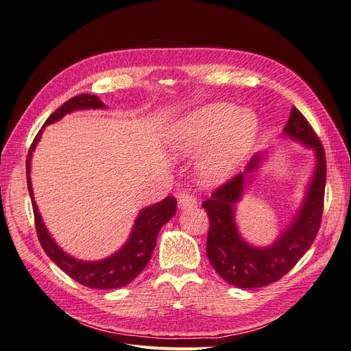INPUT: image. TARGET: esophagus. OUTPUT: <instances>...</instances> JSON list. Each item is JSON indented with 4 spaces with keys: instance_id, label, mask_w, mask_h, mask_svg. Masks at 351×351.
I'll return each mask as SVG.
<instances>
[{
    "instance_id": "1",
    "label": "esophagus",
    "mask_w": 351,
    "mask_h": 351,
    "mask_svg": "<svg viewBox=\"0 0 351 351\" xmlns=\"http://www.w3.org/2000/svg\"><path fill=\"white\" fill-rule=\"evenodd\" d=\"M197 204V199L189 192H182L178 193V206L182 209H190L195 208Z\"/></svg>"
}]
</instances>
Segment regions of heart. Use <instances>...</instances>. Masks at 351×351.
Returning a JSON list of instances; mask_svg holds the SVG:
<instances>
[{
    "label": "heart",
    "instance_id": "obj_1",
    "mask_svg": "<svg viewBox=\"0 0 351 351\" xmlns=\"http://www.w3.org/2000/svg\"><path fill=\"white\" fill-rule=\"evenodd\" d=\"M258 130V121L249 110L231 104H209L187 114L169 137L177 155H190L208 147L200 162V177L205 183L228 178L247 155Z\"/></svg>",
    "mask_w": 351,
    "mask_h": 351
}]
</instances>
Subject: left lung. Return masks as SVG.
Masks as SVG:
<instances>
[{"instance_id":"8db88e82","label":"left lung","mask_w":351,"mask_h":351,"mask_svg":"<svg viewBox=\"0 0 351 351\" xmlns=\"http://www.w3.org/2000/svg\"><path fill=\"white\" fill-rule=\"evenodd\" d=\"M284 132L293 139L313 147L316 169L299 215L271 247L249 246L240 237L234 222V205L249 182L247 174L258 168L261 161L258 155L252 158L246 171L218 186L202 204L209 219L206 239L209 262L222 280L240 289H256L282 278L309 250L321 227L326 182L324 146L306 117L295 107L291 108Z\"/></svg>"}]
</instances>
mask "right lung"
Segmentation results:
<instances>
[{
	"label": "right lung",
	"instance_id": "add662e5",
	"mask_svg": "<svg viewBox=\"0 0 351 351\" xmlns=\"http://www.w3.org/2000/svg\"><path fill=\"white\" fill-rule=\"evenodd\" d=\"M105 105L98 99V97L89 93H82L69 99L61 105L58 110L52 112L48 120L45 121L44 127L62 119L66 114L76 111V110H88V108H104ZM44 127L38 132L34 142L29 147V154L26 159V176H27V189L32 199V208H34L35 215V227L36 234L42 249L49 256V259L64 271L70 278L77 281L79 284L89 287V289H101V290H110V289H120L129 282H132L137 275H139L145 267L149 262L152 252L156 244V236L159 230L162 228L164 224L171 219L176 214L177 209V200L173 196H168L164 200L158 202V204L147 206L142 209V212L137 217L133 231L130 234L129 241L124 246L110 258L102 259L98 262H83L77 261L67 253L62 252L56 241L51 239L48 231L42 222V218L38 212V206L34 200V190H32L30 182V158L34 152L35 146L39 141V137L44 132Z\"/></svg>",
	"mask_w": 351,
	"mask_h": 351
}]
</instances>
